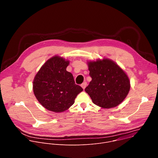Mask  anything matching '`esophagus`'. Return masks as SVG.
Returning a JSON list of instances; mask_svg holds the SVG:
<instances>
[{"label":"esophagus","mask_w":158,"mask_h":158,"mask_svg":"<svg viewBox=\"0 0 158 158\" xmlns=\"http://www.w3.org/2000/svg\"><path fill=\"white\" fill-rule=\"evenodd\" d=\"M86 86H87V82H83V83L81 84V87H82L83 89H84Z\"/></svg>","instance_id":"esophagus-1"}]
</instances>
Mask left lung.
Returning <instances> with one entry per match:
<instances>
[{
  "label": "left lung",
  "instance_id": "8db88e82",
  "mask_svg": "<svg viewBox=\"0 0 158 158\" xmlns=\"http://www.w3.org/2000/svg\"><path fill=\"white\" fill-rule=\"evenodd\" d=\"M90 82L85 91L96 105L105 109L114 107L126 98L130 81L125 72L114 61L104 58L87 62Z\"/></svg>",
  "mask_w": 158,
  "mask_h": 158
}]
</instances>
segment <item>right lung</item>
<instances>
[{"instance_id":"add662e5","label":"right lung","mask_w":158,"mask_h":158,"mask_svg":"<svg viewBox=\"0 0 158 158\" xmlns=\"http://www.w3.org/2000/svg\"><path fill=\"white\" fill-rule=\"evenodd\" d=\"M69 61L56 56L40 67L33 81V91L40 104L49 110L61 112L68 109L82 88L75 84L66 71Z\"/></svg>"}]
</instances>
